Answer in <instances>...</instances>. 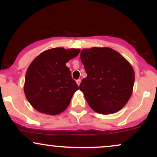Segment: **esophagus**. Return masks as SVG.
<instances>
[{"mask_svg": "<svg viewBox=\"0 0 157 157\" xmlns=\"http://www.w3.org/2000/svg\"><path fill=\"white\" fill-rule=\"evenodd\" d=\"M80 82H81V80H77L76 81L77 84L78 85V86H80Z\"/></svg>", "mask_w": 157, "mask_h": 157, "instance_id": "esophagus-1", "label": "esophagus"}]
</instances>
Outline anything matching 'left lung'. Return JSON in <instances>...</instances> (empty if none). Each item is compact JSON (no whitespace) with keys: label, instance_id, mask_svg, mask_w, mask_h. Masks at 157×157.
Masks as SVG:
<instances>
[{"label":"left lung","instance_id":"8db88e82","mask_svg":"<svg viewBox=\"0 0 157 157\" xmlns=\"http://www.w3.org/2000/svg\"><path fill=\"white\" fill-rule=\"evenodd\" d=\"M87 77L80 90L95 112L114 113L121 110L132 94L134 71L119 52L108 47L84 48L80 52Z\"/></svg>","mask_w":157,"mask_h":157}]
</instances>
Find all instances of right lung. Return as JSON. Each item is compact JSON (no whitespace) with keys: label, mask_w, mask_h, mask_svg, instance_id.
Masks as SVG:
<instances>
[{"label":"right lung","mask_w":157,"mask_h":157,"mask_svg":"<svg viewBox=\"0 0 157 157\" xmlns=\"http://www.w3.org/2000/svg\"><path fill=\"white\" fill-rule=\"evenodd\" d=\"M80 52V48H50L30 63L23 89L35 110L45 114L57 115L67 109L79 87L66 63Z\"/></svg>","instance_id":"1"}]
</instances>
